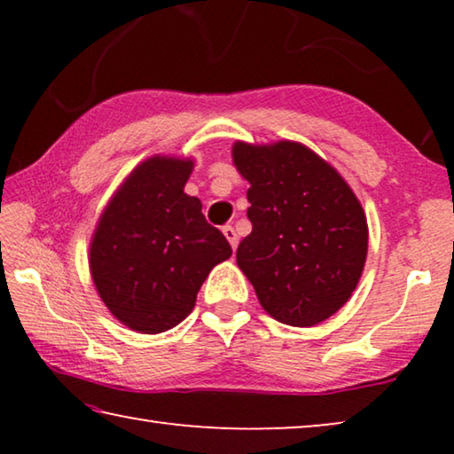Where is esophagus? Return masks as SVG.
I'll return each mask as SVG.
<instances>
[{
    "mask_svg": "<svg viewBox=\"0 0 454 454\" xmlns=\"http://www.w3.org/2000/svg\"><path fill=\"white\" fill-rule=\"evenodd\" d=\"M222 232H224V236H226V240L230 242V246H232V248L236 250V246H238V234H236V230H234V226H230V224H226L224 228H222Z\"/></svg>",
    "mask_w": 454,
    "mask_h": 454,
    "instance_id": "esophagus-1",
    "label": "esophagus"
}]
</instances>
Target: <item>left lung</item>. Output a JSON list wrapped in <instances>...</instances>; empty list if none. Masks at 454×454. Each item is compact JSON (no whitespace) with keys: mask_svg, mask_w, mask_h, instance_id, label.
Segmentation results:
<instances>
[{"mask_svg":"<svg viewBox=\"0 0 454 454\" xmlns=\"http://www.w3.org/2000/svg\"><path fill=\"white\" fill-rule=\"evenodd\" d=\"M234 166L252 232L236 262L262 309L290 326H314L355 292L368 250L363 206L333 166L298 142H236Z\"/></svg>","mask_w":454,"mask_h":454,"instance_id":"8db88e82","label":"left lung"}]
</instances>
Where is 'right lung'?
I'll use <instances>...</instances> for the list:
<instances>
[{
  "instance_id": "add662e5",
  "label": "right lung",
  "mask_w": 454,
  "mask_h": 454,
  "mask_svg": "<svg viewBox=\"0 0 454 454\" xmlns=\"http://www.w3.org/2000/svg\"><path fill=\"white\" fill-rule=\"evenodd\" d=\"M192 160L153 156L128 176L99 216L90 244L96 290L114 317L142 334L188 317L216 264L232 256L202 202L184 186Z\"/></svg>"
}]
</instances>
